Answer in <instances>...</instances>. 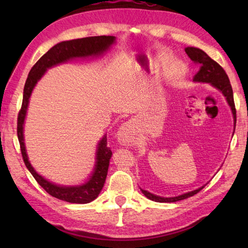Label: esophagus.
I'll return each mask as SVG.
<instances>
[{
	"instance_id": "1",
	"label": "esophagus",
	"mask_w": 248,
	"mask_h": 248,
	"mask_svg": "<svg viewBox=\"0 0 248 248\" xmlns=\"http://www.w3.org/2000/svg\"><path fill=\"white\" fill-rule=\"evenodd\" d=\"M117 137H118V141L120 144L123 145H129L132 143L133 136H132V129H131V124L124 123L118 130V133H117Z\"/></svg>"
}]
</instances>
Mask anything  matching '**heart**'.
I'll use <instances>...</instances> for the list:
<instances>
[{
  "instance_id": "heart-1",
  "label": "heart",
  "mask_w": 248,
  "mask_h": 248,
  "mask_svg": "<svg viewBox=\"0 0 248 248\" xmlns=\"http://www.w3.org/2000/svg\"><path fill=\"white\" fill-rule=\"evenodd\" d=\"M171 61V56L170 54H166V56H163L161 58V64H167L169 62ZM185 74V66L182 63H176L173 65V69H171V77L174 78H180Z\"/></svg>"
}]
</instances>
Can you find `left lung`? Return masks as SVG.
<instances>
[{"label":"left lung","instance_id":"left-lung-1","mask_svg":"<svg viewBox=\"0 0 248 248\" xmlns=\"http://www.w3.org/2000/svg\"><path fill=\"white\" fill-rule=\"evenodd\" d=\"M185 51H186L188 57H189L195 63L199 64L200 66L199 71L194 77V81L210 83L212 86H215L217 90H219L221 93L225 96L226 102H228V104L231 107V110H232L234 124H236V109H235V104H234V98H233V90H232V86H231L228 74L225 73L223 68H222L217 62L212 60V59L201 49L195 48V47H187L185 49ZM204 186L200 187L194 191L187 192V194L180 195L177 197H169V198H164V197L153 195L151 194V192L143 189H141V191L146 198H149L150 200L156 201V202H176V201L184 200L188 198V197L196 195L197 192H199Z\"/></svg>","mask_w":248,"mask_h":248}]
</instances>
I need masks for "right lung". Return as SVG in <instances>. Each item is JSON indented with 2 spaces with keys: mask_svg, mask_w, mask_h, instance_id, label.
<instances>
[{
  "mask_svg": "<svg viewBox=\"0 0 248 248\" xmlns=\"http://www.w3.org/2000/svg\"><path fill=\"white\" fill-rule=\"evenodd\" d=\"M115 40L116 37L114 36H95L59 43L56 46H53L47 53H45L36 62L35 65L29 71L28 78L26 79V83H25L22 108H20L17 117V137L24 163L33 176V178L37 180V183L49 195H51L54 198L66 201V202L89 203L98 197L100 190L104 187L105 180H106L109 159L112 155L110 148H108L107 145V137L104 136L99 142L97 152H96V165L94 171L85 184H82L81 186L68 187L59 186V185L50 183L49 180L45 179L43 176L37 173L35 169L31 166V162L28 161L26 149H25L24 121L25 117H26L29 97H31L33 87L45 74L47 69L62 63V62H66L70 59L102 56L105 51H107L111 47L112 44H115Z\"/></svg>",
  "mask_w": 248,
  "mask_h": 248,
  "instance_id": "obj_1",
  "label": "right lung"
}]
</instances>
